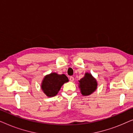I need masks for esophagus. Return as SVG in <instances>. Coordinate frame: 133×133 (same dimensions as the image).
Wrapping results in <instances>:
<instances>
[{
	"mask_svg": "<svg viewBox=\"0 0 133 133\" xmlns=\"http://www.w3.org/2000/svg\"><path fill=\"white\" fill-rule=\"evenodd\" d=\"M70 81L71 82H73L74 81V77H72V76H71V77H70Z\"/></svg>",
	"mask_w": 133,
	"mask_h": 133,
	"instance_id": "1",
	"label": "esophagus"
}]
</instances>
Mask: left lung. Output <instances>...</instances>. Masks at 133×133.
<instances>
[{
    "instance_id": "1",
    "label": "left lung",
    "mask_w": 133,
    "mask_h": 133,
    "mask_svg": "<svg viewBox=\"0 0 133 133\" xmlns=\"http://www.w3.org/2000/svg\"><path fill=\"white\" fill-rule=\"evenodd\" d=\"M79 88L83 96H88L95 91L97 87V83L95 78L90 73L86 72L84 77L79 81Z\"/></svg>"
}]
</instances>
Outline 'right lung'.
Wrapping results in <instances>:
<instances>
[{
    "mask_svg": "<svg viewBox=\"0 0 133 133\" xmlns=\"http://www.w3.org/2000/svg\"><path fill=\"white\" fill-rule=\"evenodd\" d=\"M68 82V77L65 74L52 72L45 76L42 82L41 88L48 97H53L58 93L63 83Z\"/></svg>",
    "mask_w": 133,
    "mask_h": 133,
    "instance_id": "obj_1",
    "label": "right lung"
}]
</instances>
